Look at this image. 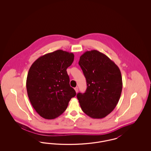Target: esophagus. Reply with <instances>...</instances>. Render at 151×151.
Here are the masks:
<instances>
[{
    "instance_id": "1",
    "label": "esophagus",
    "mask_w": 151,
    "mask_h": 151,
    "mask_svg": "<svg viewBox=\"0 0 151 151\" xmlns=\"http://www.w3.org/2000/svg\"><path fill=\"white\" fill-rule=\"evenodd\" d=\"M75 90L76 92V93H78V86L75 87Z\"/></svg>"
}]
</instances>
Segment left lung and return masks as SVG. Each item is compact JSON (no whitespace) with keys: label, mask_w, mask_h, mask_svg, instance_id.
Listing matches in <instances>:
<instances>
[{"label":"left lung","mask_w":151,"mask_h":151,"mask_svg":"<svg viewBox=\"0 0 151 151\" xmlns=\"http://www.w3.org/2000/svg\"><path fill=\"white\" fill-rule=\"evenodd\" d=\"M79 65L86 78V91L77 98L83 112L94 119L110 114L116 106L122 90L121 72L109 58L99 51H86Z\"/></svg>","instance_id":"obj_1"}]
</instances>
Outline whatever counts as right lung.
I'll use <instances>...</instances> for the list:
<instances>
[{"label": "right lung", "instance_id": "obj_1", "mask_svg": "<svg viewBox=\"0 0 151 151\" xmlns=\"http://www.w3.org/2000/svg\"><path fill=\"white\" fill-rule=\"evenodd\" d=\"M73 59L72 52L58 50L38 58L29 68L26 83L28 96L36 112L45 119L61 115L76 96L66 71Z\"/></svg>", "mask_w": 151, "mask_h": 151}]
</instances>
